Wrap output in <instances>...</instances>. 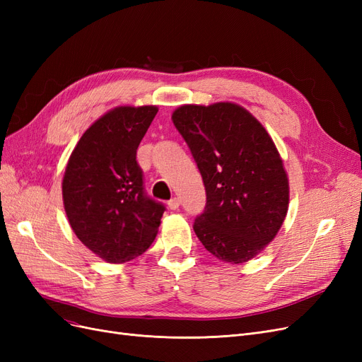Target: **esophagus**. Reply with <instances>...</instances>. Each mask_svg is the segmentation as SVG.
<instances>
[{
  "instance_id": "34e87169",
  "label": "esophagus",
  "mask_w": 362,
  "mask_h": 362,
  "mask_svg": "<svg viewBox=\"0 0 362 362\" xmlns=\"http://www.w3.org/2000/svg\"><path fill=\"white\" fill-rule=\"evenodd\" d=\"M180 204H181L180 198H172V199L168 202V205H169L170 210H178V208H180Z\"/></svg>"
}]
</instances>
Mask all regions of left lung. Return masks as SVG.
I'll return each mask as SVG.
<instances>
[{
    "label": "left lung",
    "instance_id": "obj_1",
    "mask_svg": "<svg viewBox=\"0 0 362 362\" xmlns=\"http://www.w3.org/2000/svg\"><path fill=\"white\" fill-rule=\"evenodd\" d=\"M172 119L205 185L196 235L218 259L249 261L275 238L287 214L288 178L275 144L254 116L231 103L182 105Z\"/></svg>",
    "mask_w": 362,
    "mask_h": 362
}]
</instances>
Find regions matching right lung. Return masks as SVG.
<instances>
[{
	"label": "right lung",
	"instance_id": "obj_1",
	"mask_svg": "<svg viewBox=\"0 0 362 362\" xmlns=\"http://www.w3.org/2000/svg\"><path fill=\"white\" fill-rule=\"evenodd\" d=\"M157 107H117L86 131L68 161L63 204L81 243L107 262L133 259L154 242L166 206L144 185L137 148Z\"/></svg>",
	"mask_w": 362,
	"mask_h": 362
}]
</instances>
